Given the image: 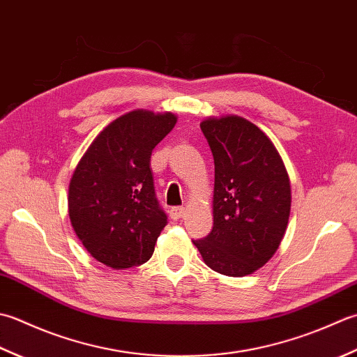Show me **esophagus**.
I'll use <instances>...</instances> for the list:
<instances>
[{
  "instance_id": "obj_1",
  "label": "esophagus",
  "mask_w": 357,
  "mask_h": 357,
  "mask_svg": "<svg viewBox=\"0 0 357 357\" xmlns=\"http://www.w3.org/2000/svg\"><path fill=\"white\" fill-rule=\"evenodd\" d=\"M169 215H171V219L178 220V219H181V217L185 215V208L183 206H174L169 211Z\"/></svg>"
}]
</instances>
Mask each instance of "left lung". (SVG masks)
<instances>
[{
	"label": "left lung",
	"instance_id": "1",
	"mask_svg": "<svg viewBox=\"0 0 357 357\" xmlns=\"http://www.w3.org/2000/svg\"><path fill=\"white\" fill-rule=\"evenodd\" d=\"M214 157V225L192 240L205 264L229 278L252 274L285 236L291 209L289 177L265 132L237 115L200 123Z\"/></svg>",
	"mask_w": 357,
	"mask_h": 357
}]
</instances>
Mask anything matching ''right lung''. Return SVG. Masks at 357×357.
Segmentation results:
<instances>
[{
  "mask_svg": "<svg viewBox=\"0 0 357 357\" xmlns=\"http://www.w3.org/2000/svg\"><path fill=\"white\" fill-rule=\"evenodd\" d=\"M177 123L171 112H128L101 130L72 174V228L93 259L114 270L138 266L168 223L155 197L151 154Z\"/></svg>",
  "mask_w": 357,
  "mask_h": 357,
  "instance_id": "right-lung-1",
  "label": "right lung"
}]
</instances>
